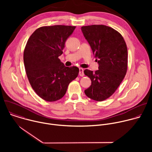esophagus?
Segmentation results:
<instances>
[{
  "label": "esophagus",
  "mask_w": 152,
  "mask_h": 152,
  "mask_svg": "<svg viewBox=\"0 0 152 152\" xmlns=\"http://www.w3.org/2000/svg\"><path fill=\"white\" fill-rule=\"evenodd\" d=\"M79 75L80 76H84V73H83V69L82 68L79 69Z\"/></svg>",
  "instance_id": "obj_1"
}]
</instances>
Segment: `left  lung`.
Listing matches in <instances>:
<instances>
[{
    "label": "left lung",
    "mask_w": 152,
    "mask_h": 152,
    "mask_svg": "<svg viewBox=\"0 0 152 152\" xmlns=\"http://www.w3.org/2000/svg\"><path fill=\"white\" fill-rule=\"evenodd\" d=\"M81 31L99 64L95 72L84 70L91 80V86L84 92L94 100L103 101L114 94L126 74V44L118 32L105 25L82 26Z\"/></svg>",
    "instance_id": "8db88e82"
}]
</instances>
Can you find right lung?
Returning <instances> with one entry per match:
<instances>
[{
    "instance_id": "right-lung-1",
    "label": "right lung",
    "mask_w": 152,
    "mask_h": 152,
    "mask_svg": "<svg viewBox=\"0 0 152 152\" xmlns=\"http://www.w3.org/2000/svg\"><path fill=\"white\" fill-rule=\"evenodd\" d=\"M75 28L64 25L41 27L26 43L23 61L28 80L37 95L46 101L61 99L78 75V67H66L58 58Z\"/></svg>"
}]
</instances>
